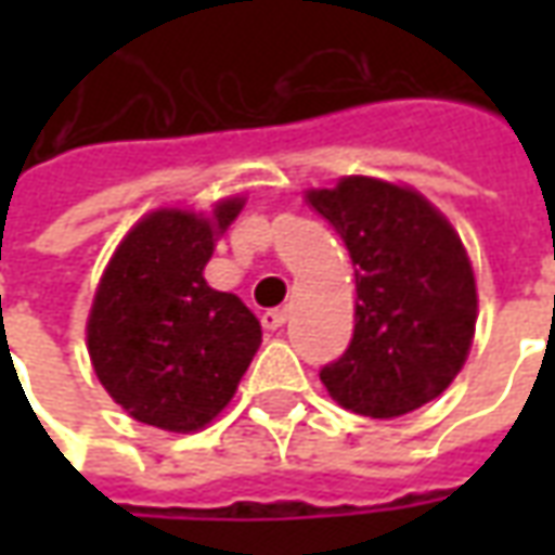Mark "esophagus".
<instances>
[{"instance_id":"esophagus-1","label":"esophagus","mask_w":555,"mask_h":555,"mask_svg":"<svg viewBox=\"0 0 555 555\" xmlns=\"http://www.w3.org/2000/svg\"><path fill=\"white\" fill-rule=\"evenodd\" d=\"M285 321H288V312H285V309H267V312L261 314L264 330H279V326H285Z\"/></svg>"}]
</instances>
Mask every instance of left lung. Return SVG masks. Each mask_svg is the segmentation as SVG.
<instances>
[{"mask_svg":"<svg viewBox=\"0 0 555 555\" xmlns=\"http://www.w3.org/2000/svg\"><path fill=\"white\" fill-rule=\"evenodd\" d=\"M306 202L357 267L348 350L321 369L326 392L360 416L396 418L442 396L476 336L473 264L457 231L410 186L350 175Z\"/></svg>","mask_w":555,"mask_h":555,"instance_id":"obj_1","label":"left lung"}]
</instances>
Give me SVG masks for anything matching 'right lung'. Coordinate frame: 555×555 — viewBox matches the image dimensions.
Wrapping results in <instances>:
<instances>
[{
  "label": "right lung",
  "mask_w": 555,
  "mask_h": 555,
  "mask_svg": "<svg viewBox=\"0 0 555 555\" xmlns=\"http://www.w3.org/2000/svg\"><path fill=\"white\" fill-rule=\"evenodd\" d=\"M159 207L118 243L91 302L89 357L103 389L137 422L190 434L219 416L261 345L241 297L214 291L205 264L241 214Z\"/></svg>",
  "instance_id": "obj_1"
}]
</instances>
